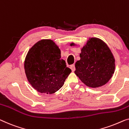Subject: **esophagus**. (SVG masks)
<instances>
[{
  "label": "esophagus",
  "mask_w": 129,
  "mask_h": 129,
  "mask_svg": "<svg viewBox=\"0 0 129 129\" xmlns=\"http://www.w3.org/2000/svg\"><path fill=\"white\" fill-rule=\"evenodd\" d=\"M70 68L71 69V70H72V72H74V71L75 70V66H74V64L71 65V66H70Z\"/></svg>",
  "instance_id": "esophagus-1"
}]
</instances>
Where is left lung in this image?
<instances>
[{"mask_svg":"<svg viewBox=\"0 0 129 129\" xmlns=\"http://www.w3.org/2000/svg\"><path fill=\"white\" fill-rule=\"evenodd\" d=\"M80 57V60L75 64L74 73L87 86L101 87L112 77L115 69L114 57L107 45L100 39L89 38L81 49Z\"/></svg>","mask_w":129,"mask_h":129,"instance_id":"1","label":"left lung"}]
</instances>
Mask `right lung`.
<instances>
[{
	"instance_id": "1",
	"label": "right lung",
	"mask_w": 129,
	"mask_h": 129,
	"mask_svg": "<svg viewBox=\"0 0 129 129\" xmlns=\"http://www.w3.org/2000/svg\"><path fill=\"white\" fill-rule=\"evenodd\" d=\"M29 83L38 92L53 94L72 72L61 59L60 50L51 40H42L29 50L24 61Z\"/></svg>"
}]
</instances>
